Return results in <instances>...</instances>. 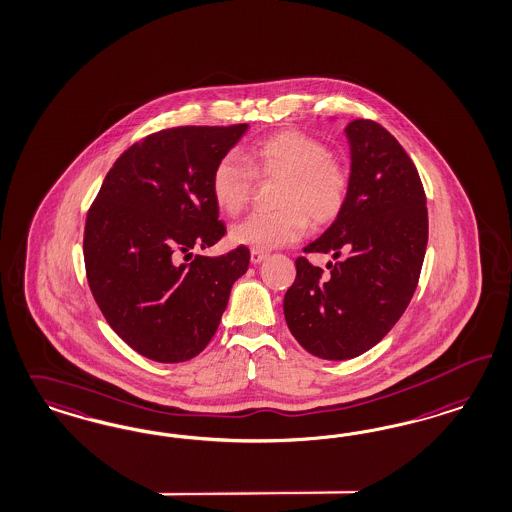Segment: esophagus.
<instances>
[{
	"label": "esophagus",
	"mask_w": 512,
	"mask_h": 512,
	"mask_svg": "<svg viewBox=\"0 0 512 512\" xmlns=\"http://www.w3.org/2000/svg\"><path fill=\"white\" fill-rule=\"evenodd\" d=\"M265 259V251H257V249H253V251H251V263H253V265H259V263H261V261H265Z\"/></svg>",
	"instance_id": "obj_1"
}]
</instances>
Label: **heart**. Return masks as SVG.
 <instances>
[{"label": "heart", "mask_w": 512, "mask_h": 512, "mask_svg": "<svg viewBox=\"0 0 512 512\" xmlns=\"http://www.w3.org/2000/svg\"><path fill=\"white\" fill-rule=\"evenodd\" d=\"M255 179H282L276 204L282 210L251 213L234 225L236 244L266 251L300 240L312 221L323 227L344 212L352 172L323 141L299 130H282L255 143L244 159L227 155L213 168L212 196L221 212L238 215L255 189Z\"/></svg>", "instance_id": "1"}]
</instances>
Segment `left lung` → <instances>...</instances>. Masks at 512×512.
<instances>
[{
    "instance_id": "left-lung-1",
    "label": "left lung",
    "mask_w": 512,
    "mask_h": 512,
    "mask_svg": "<svg viewBox=\"0 0 512 512\" xmlns=\"http://www.w3.org/2000/svg\"><path fill=\"white\" fill-rule=\"evenodd\" d=\"M352 191L344 212L304 253H333L325 272L299 257L283 297L291 335L306 352L342 361L371 350L403 316L427 247L422 179L382 124L355 119Z\"/></svg>"
}]
</instances>
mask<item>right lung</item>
Instances as JSON below:
<instances>
[{"label": "right lung", "mask_w": 512, "mask_h": 512, "mask_svg": "<svg viewBox=\"0 0 512 512\" xmlns=\"http://www.w3.org/2000/svg\"><path fill=\"white\" fill-rule=\"evenodd\" d=\"M247 124L176 126L128 147L90 204L83 255L109 327L147 359L189 361L212 340L249 249L194 255L227 229L212 196L215 164ZM184 263H180V257Z\"/></svg>", "instance_id": "1"}]
</instances>
